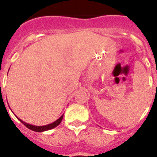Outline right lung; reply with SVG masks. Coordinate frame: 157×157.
I'll return each instance as SVG.
<instances>
[{
    "label": "right lung",
    "mask_w": 157,
    "mask_h": 157,
    "mask_svg": "<svg viewBox=\"0 0 157 157\" xmlns=\"http://www.w3.org/2000/svg\"><path fill=\"white\" fill-rule=\"evenodd\" d=\"M63 115H62L60 118H59V119H57L56 121H54L53 123H51V124H49V125H44V126H36V125H29V124H27V123L22 121L21 119H19V118H18V119L20 120V121H21V122H22L23 124H24V125H25V126L27 127L28 128L32 130V131L39 132H44V131H46V130L52 129V128L56 127L57 125H59V124H60L61 121H62V119H63Z\"/></svg>",
    "instance_id": "obj_1"
}]
</instances>
